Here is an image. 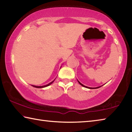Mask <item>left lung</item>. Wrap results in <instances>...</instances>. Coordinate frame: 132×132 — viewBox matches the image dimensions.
<instances>
[{
    "label": "left lung",
    "instance_id": "8db88e82",
    "mask_svg": "<svg viewBox=\"0 0 132 132\" xmlns=\"http://www.w3.org/2000/svg\"><path fill=\"white\" fill-rule=\"evenodd\" d=\"M78 82H79V84H80L81 85H82V87H85V88H89V89H97V88H100V87H101L102 86H100V87H96V88H89V87H86V86H85V85H84L83 84H81V82H79V81H78Z\"/></svg>",
    "mask_w": 132,
    "mask_h": 132
}]
</instances>
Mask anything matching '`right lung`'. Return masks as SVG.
<instances>
[{
	"label": "right lung",
	"instance_id": "add662e5",
	"mask_svg": "<svg viewBox=\"0 0 132 132\" xmlns=\"http://www.w3.org/2000/svg\"><path fill=\"white\" fill-rule=\"evenodd\" d=\"M54 80L53 81H52L51 82H50V83H49L48 84H47V85H43V86H35V85H32L33 87H35V88H44V87H48V86H49L50 85H51V84L54 82Z\"/></svg>",
	"mask_w": 132,
	"mask_h": 132
}]
</instances>
